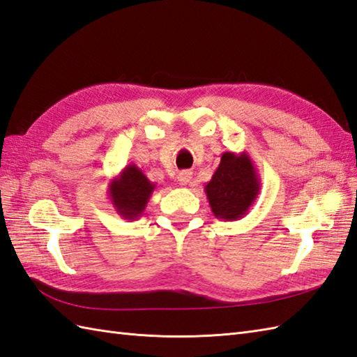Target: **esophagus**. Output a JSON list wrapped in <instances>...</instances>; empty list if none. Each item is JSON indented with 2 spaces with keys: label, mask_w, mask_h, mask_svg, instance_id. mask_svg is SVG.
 Masks as SVG:
<instances>
[{
  "label": "esophagus",
  "mask_w": 357,
  "mask_h": 357,
  "mask_svg": "<svg viewBox=\"0 0 357 357\" xmlns=\"http://www.w3.org/2000/svg\"><path fill=\"white\" fill-rule=\"evenodd\" d=\"M192 178H193V172H190V170H182L178 175V181L181 185H188Z\"/></svg>",
  "instance_id": "34e87169"
}]
</instances>
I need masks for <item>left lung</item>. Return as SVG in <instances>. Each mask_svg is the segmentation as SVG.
Instances as JSON below:
<instances>
[{"instance_id": "1", "label": "left lung", "mask_w": 357, "mask_h": 357, "mask_svg": "<svg viewBox=\"0 0 357 357\" xmlns=\"http://www.w3.org/2000/svg\"><path fill=\"white\" fill-rule=\"evenodd\" d=\"M260 187V178L248 152H223L219 167L206 182L204 192L214 216L233 222L250 211Z\"/></svg>"}]
</instances>
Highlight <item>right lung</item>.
Returning <instances> with one entry per match:
<instances>
[{
	"instance_id": "obj_1",
	"label": "right lung",
	"mask_w": 357,
	"mask_h": 357,
	"mask_svg": "<svg viewBox=\"0 0 357 357\" xmlns=\"http://www.w3.org/2000/svg\"><path fill=\"white\" fill-rule=\"evenodd\" d=\"M155 184L135 164H129L111 179L107 196L117 214L126 220H137L144 213Z\"/></svg>"
}]
</instances>
